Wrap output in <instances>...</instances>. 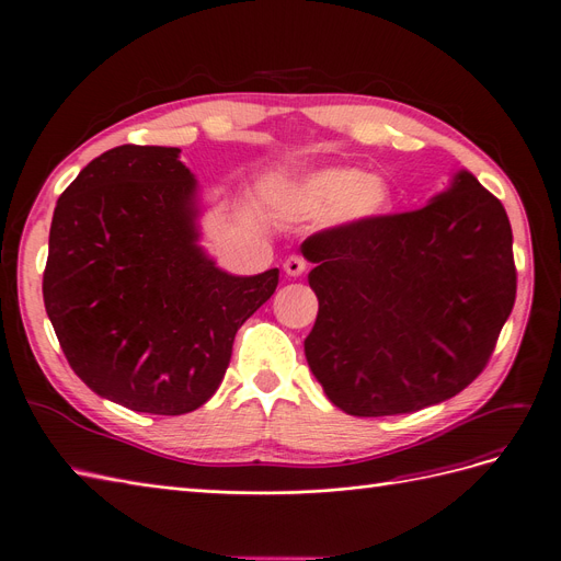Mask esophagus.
I'll return each mask as SVG.
<instances>
[{
  "label": "esophagus",
  "mask_w": 561,
  "mask_h": 561,
  "mask_svg": "<svg viewBox=\"0 0 561 561\" xmlns=\"http://www.w3.org/2000/svg\"><path fill=\"white\" fill-rule=\"evenodd\" d=\"M307 270V261L302 259V256H288L286 261H284V273L288 275V277H300L302 273Z\"/></svg>",
  "instance_id": "1"
}]
</instances>
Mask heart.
I'll return each instance as SVG.
<instances>
[{"mask_svg": "<svg viewBox=\"0 0 561 561\" xmlns=\"http://www.w3.org/2000/svg\"><path fill=\"white\" fill-rule=\"evenodd\" d=\"M286 203L305 215L325 210L330 228H363L390 215L396 190L381 175H367L354 165H330L288 186Z\"/></svg>", "mask_w": 561, "mask_h": 561, "instance_id": "b5f03b06", "label": "heart"}]
</instances>
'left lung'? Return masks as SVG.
Returning a JSON list of instances; mask_svg holds the SVG:
<instances>
[{"instance_id":"8db88e82","label":"left lung","mask_w":561,"mask_h":561,"mask_svg":"<svg viewBox=\"0 0 561 561\" xmlns=\"http://www.w3.org/2000/svg\"><path fill=\"white\" fill-rule=\"evenodd\" d=\"M309 369L348 416L450 400L488 365L515 302L504 205L469 171L425 207L309 236Z\"/></svg>"}]
</instances>
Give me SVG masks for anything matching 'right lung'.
<instances>
[{
    "mask_svg": "<svg viewBox=\"0 0 561 561\" xmlns=\"http://www.w3.org/2000/svg\"><path fill=\"white\" fill-rule=\"evenodd\" d=\"M198 184L180 148L119 145L59 196L44 302L71 369L131 411L180 416L205 404L238 328L279 270L238 277L198 244Z\"/></svg>",
    "mask_w": 561,
    "mask_h": 561,
    "instance_id": "obj_1",
    "label": "right lung"
}]
</instances>
